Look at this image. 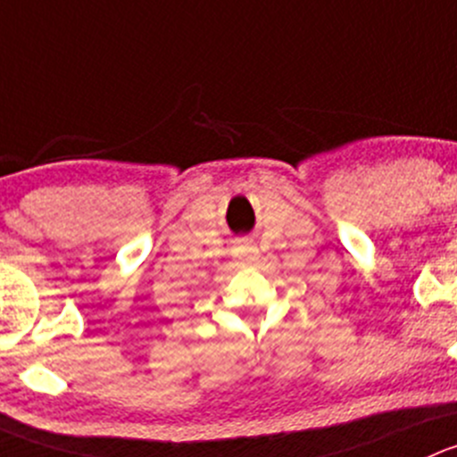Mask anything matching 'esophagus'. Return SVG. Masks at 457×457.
Listing matches in <instances>:
<instances>
[{"label": "esophagus", "instance_id": "obj_1", "mask_svg": "<svg viewBox=\"0 0 457 457\" xmlns=\"http://www.w3.org/2000/svg\"><path fill=\"white\" fill-rule=\"evenodd\" d=\"M233 257L244 266H253V263L260 262V251H257L255 244L248 237L237 239V246L233 248Z\"/></svg>", "mask_w": 457, "mask_h": 457}]
</instances>
